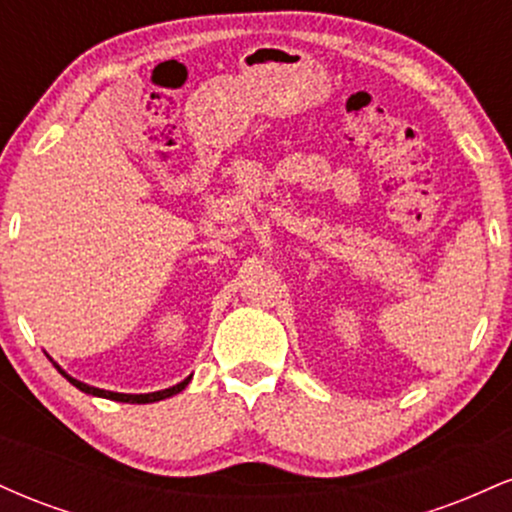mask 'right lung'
<instances>
[{
    "label": "right lung",
    "instance_id": "right-lung-1",
    "mask_svg": "<svg viewBox=\"0 0 512 512\" xmlns=\"http://www.w3.org/2000/svg\"><path fill=\"white\" fill-rule=\"evenodd\" d=\"M52 366H55L57 370H60V373L64 375V378H67L69 383H72V385L76 387V390L86 392V395L103 397V399H115V402H125V404H151V402H161V399H168V397L178 395V392L185 390V387L190 385V380H192V375H187V378L182 380V383L173 385V387H166V390L146 392V395H125V392H110V390H101V387H93V385L81 383V380H76V378H72V375H69V373H64V370H62L60 366H57L55 361H52Z\"/></svg>",
    "mask_w": 512,
    "mask_h": 512
}]
</instances>
